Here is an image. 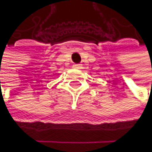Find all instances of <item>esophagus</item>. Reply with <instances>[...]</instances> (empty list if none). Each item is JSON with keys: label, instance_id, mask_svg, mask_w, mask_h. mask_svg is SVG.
Returning a JSON list of instances; mask_svg holds the SVG:
<instances>
[{"label": "esophagus", "instance_id": "obj_1", "mask_svg": "<svg viewBox=\"0 0 152 152\" xmlns=\"http://www.w3.org/2000/svg\"><path fill=\"white\" fill-rule=\"evenodd\" d=\"M73 67L74 68H77V69H79V68H81V65H74Z\"/></svg>", "mask_w": 152, "mask_h": 152}]
</instances>
